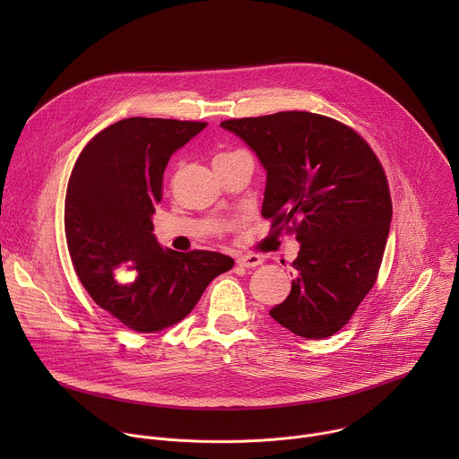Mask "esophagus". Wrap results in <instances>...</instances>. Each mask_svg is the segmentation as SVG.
I'll return each mask as SVG.
<instances>
[{
  "label": "esophagus",
  "mask_w": 459,
  "mask_h": 459,
  "mask_svg": "<svg viewBox=\"0 0 459 459\" xmlns=\"http://www.w3.org/2000/svg\"><path fill=\"white\" fill-rule=\"evenodd\" d=\"M236 264H238L239 267H245V269H254V267L264 264V259H261V257L255 255V254H243V255H238V257H236Z\"/></svg>",
  "instance_id": "esophagus-1"
}]
</instances>
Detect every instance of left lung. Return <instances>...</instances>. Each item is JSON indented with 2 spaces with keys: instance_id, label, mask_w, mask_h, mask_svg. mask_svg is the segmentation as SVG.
<instances>
[{
  "instance_id": "left-lung-1",
  "label": "left lung",
  "mask_w": 459,
  "mask_h": 459,
  "mask_svg": "<svg viewBox=\"0 0 459 459\" xmlns=\"http://www.w3.org/2000/svg\"><path fill=\"white\" fill-rule=\"evenodd\" d=\"M267 172L261 214L296 225L298 278L273 319L307 340L336 334L374 287L392 204L385 170L354 130L333 117L287 110L227 119Z\"/></svg>"
}]
</instances>
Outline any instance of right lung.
<instances>
[{"instance_id": "1", "label": "right lung", "mask_w": 459, "mask_h": 459, "mask_svg": "<svg viewBox=\"0 0 459 459\" xmlns=\"http://www.w3.org/2000/svg\"><path fill=\"white\" fill-rule=\"evenodd\" d=\"M207 126L204 121L126 117L82 151L65 195V236L78 278L119 323L156 333L181 321L234 259L211 250L163 248L152 214L170 156ZM133 270L128 282L117 274Z\"/></svg>"}]
</instances>
